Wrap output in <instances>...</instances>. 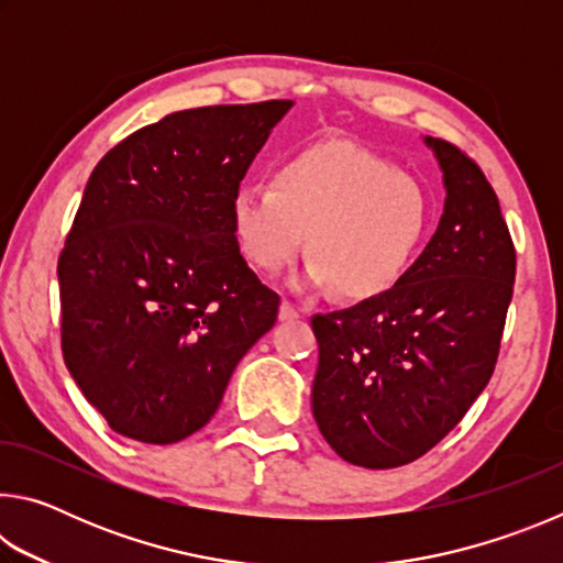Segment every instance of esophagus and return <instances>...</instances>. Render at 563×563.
Segmentation results:
<instances>
[{"label":"esophagus","mask_w":563,"mask_h":563,"mask_svg":"<svg viewBox=\"0 0 563 563\" xmlns=\"http://www.w3.org/2000/svg\"><path fill=\"white\" fill-rule=\"evenodd\" d=\"M300 316H302V312L295 308L290 300H283L280 302V320H298Z\"/></svg>","instance_id":"esophagus-1"}]
</instances>
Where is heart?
I'll list each match as a JSON object with an SVG mask.
<instances>
[{
	"instance_id": "heart-1",
	"label": "heart",
	"mask_w": 563,
	"mask_h": 563,
	"mask_svg": "<svg viewBox=\"0 0 563 563\" xmlns=\"http://www.w3.org/2000/svg\"><path fill=\"white\" fill-rule=\"evenodd\" d=\"M235 241L255 268L278 273L308 235L310 285L342 298H377L405 278L432 225V203L415 178L357 146H310L285 158L275 180L233 190Z\"/></svg>"
}]
</instances>
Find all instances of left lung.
Wrapping results in <instances>:
<instances>
[{
	"label": "left lung",
	"instance_id": "left-lung-1",
	"mask_svg": "<svg viewBox=\"0 0 563 563\" xmlns=\"http://www.w3.org/2000/svg\"><path fill=\"white\" fill-rule=\"evenodd\" d=\"M444 213L393 290L316 316L312 417L342 460L393 470L444 440L487 387L517 275L499 198L462 148L427 136Z\"/></svg>",
	"mask_w": 563,
	"mask_h": 563
}]
</instances>
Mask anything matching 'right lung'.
<instances>
[{
	"label": "right lung",
	"instance_id": "right-lung-1",
	"mask_svg": "<svg viewBox=\"0 0 563 563\" xmlns=\"http://www.w3.org/2000/svg\"><path fill=\"white\" fill-rule=\"evenodd\" d=\"M292 101L168 113L103 156L59 255L62 352L113 432L174 444L208 424L278 292L238 247L231 198Z\"/></svg>",
	"mask_w": 563,
	"mask_h": 563
}]
</instances>
